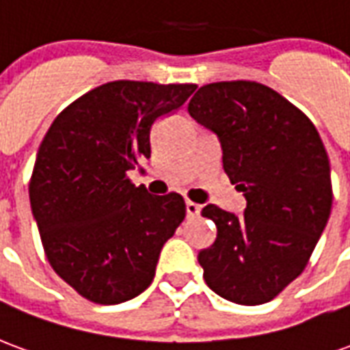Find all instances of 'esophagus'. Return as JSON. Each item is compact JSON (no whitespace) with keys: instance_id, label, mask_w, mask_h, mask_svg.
<instances>
[{"instance_id":"34e87169","label":"esophagus","mask_w":350,"mask_h":350,"mask_svg":"<svg viewBox=\"0 0 350 350\" xmlns=\"http://www.w3.org/2000/svg\"><path fill=\"white\" fill-rule=\"evenodd\" d=\"M185 212H187V219H197L198 215H200V204L187 200L185 202Z\"/></svg>"}]
</instances>
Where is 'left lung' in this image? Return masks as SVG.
Segmentation results:
<instances>
[{
    "instance_id": "left-lung-1",
    "label": "left lung",
    "mask_w": 350,
    "mask_h": 350,
    "mask_svg": "<svg viewBox=\"0 0 350 350\" xmlns=\"http://www.w3.org/2000/svg\"><path fill=\"white\" fill-rule=\"evenodd\" d=\"M187 110L219 137L223 168L247 200L242 217L202 208L217 227L198 253L206 285L234 304H266L304 271L328 223V153L308 116L258 82L206 84Z\"/></svg>"
}]
</instances>
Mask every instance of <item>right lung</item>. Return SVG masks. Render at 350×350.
<instances>
[{
    "mask_svg": "<svg viewBox=\"0 0 350 350\" xmlns=\"http://www.w3.org/2000/svg\"><path fill=\"white\" fill-rule=\"evenodd\" d=\"M195 90L114 80L72 100L42 138L29 180L31 212L50 266L82 298L122 304L153 281L185 202L178 193L152 197L127 172L150 157L155 120Z\"/></svg>",
    "mask_w": 350,
    "mask_h": 350,
    "instance_id": "1",
    "label": "right lung"
}]
</instances>
